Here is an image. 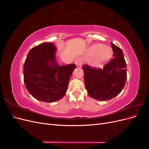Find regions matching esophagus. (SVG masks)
Masks as SVG:
<instances>
[{
  "instance_id": "1",
  "label": "esophagus",
  "mask_w": 149,
  "mask_h": 149,
  "mask_svg": "<svg viewBox=\"0 0 149 149\" xmlns=\"http://www.w3.org/2000/svg\"><path fill=\"white\" fill-rule=\"evenodd\" d=\"M83 60L81 58H78L75 61V64L77 68H80L81 66L83 65Z\"/></svg>"
}]
</instances>
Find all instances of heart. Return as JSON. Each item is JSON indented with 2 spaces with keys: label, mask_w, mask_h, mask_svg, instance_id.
Segmentation results:
<instances>
[{
  "label": "heart",
  "mask_w": 149,
  "mask_h": 149,
  "mask_svg": "<svg viewBox=\"0 0 149 149\" xmlns=\"http://www.w3.org/2000/svg\"><path fill=\"white\" fill-rule=\"evenodd\" d=\"M88 53L91 56L95 55L93 60V65L96 67L102 66L110 59L112 55L110 47L100 44L93 45L89 48Z\"/></svg>",
  "instance_id": "obj_1"
}]
</instances>
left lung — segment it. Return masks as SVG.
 <instances>
[{"label": "left lung", "mask_w": 149, "mask_h": 149, "mask_svg": "<svg viewBox=\"0 0 149 149\" xmlns=\"http://www.w3.org/2000/svg\"><path fill=\"white\" fill-rule=\"evenodd\" d=\"M114 58L101 68L84 65V84L89 96L97 100L107 101L123 89L127 80L126 63L123 50L111 42Z\"/></svg>", "instance_id": "1"}]
</instances>
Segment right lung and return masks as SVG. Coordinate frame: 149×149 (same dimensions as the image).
Returning <instances> with one entry per match:
<instances>
[{
  "label": "right lung",
  "mask_w": 149,
  "mask_h": 149,
  "mask_svg": "<svg viewBox=\"0 0 149 149\" xmlns=\"http://www.w3.org/2000/svg\"><path fill=\"white\" fill-rule=\"evenodd\" d=\"M56 47L43 43L31 48L24 65V81L29 93L37 100L53 102L66 94L76 65L60 66L56 62Z\"/></svg>",
  "instance_id": "1"
}]
</instances>
